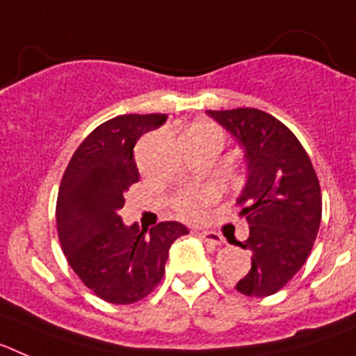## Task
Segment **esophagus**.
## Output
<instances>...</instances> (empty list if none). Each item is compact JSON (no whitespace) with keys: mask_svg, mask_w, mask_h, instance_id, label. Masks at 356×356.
<instances>
[{"mask_svg":"<svg viewBox=\"0 0 356 356\" xmlns=\"http://www.w3.org/2000/svg\"><path fill=\"white\" fill-rule=\"evenodd\" d=\"M197 235H200L201 238L205 242H210V244H213V246H222L225 244V238H222V235H219L217 232H210V229H201V232H197Z\"/></svg>","mask_w":356,"mask_h":356,"instance_id":"obj_1","label":"esophagus"}]
</instances>
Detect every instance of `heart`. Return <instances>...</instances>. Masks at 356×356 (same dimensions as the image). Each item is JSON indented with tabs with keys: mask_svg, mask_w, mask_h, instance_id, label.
I'll list each match as a JSON object with an SVG mask.
<instances>
[{
	"mask_svg": "<svg viewBox=\"0 0 356 356\" xmlns=\"http://www.w3.org/2000/svg\"><path fill=\"white\" fill-rule=\"evenodd\" d=\"M187 134L213 135V137H219V139L222 140L221 130L217 127H213V124H209V122L196 124V127L191 128ZM219 197H221V188L217 187V185H197V187H188L180 191V193L176 194L171 200V207L181 219H187V221H200L201 217L205 216L207 209H209L212 203H216Z\"/></svg>",
	"mask_w": 356,
	"mask_h": 356,
	"instance_id": "obj_1",
	"label": "heart"
}]
</instances>
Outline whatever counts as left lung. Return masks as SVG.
Wrapping results in <instances>:
<instances>
[{
  "mask_svg": "<svg viewBox=\"0 0 356 356\" xmlns=\"http://www.w3.org/2000/svg\"><path fill=\"white\" fill-rule=\"evenodd\" d=\"M246 151L248 184L238 216L250 237L251 269L235 289L251 298L276 294L307 262L323 213L321 187L310 156L284 122L264 110H209Z\"/></svg>",
  "mask_w": 356,
  "mask_h": 356,
  "instance_id": "obj_1",
  "label": "left lung"
}]
</instances>
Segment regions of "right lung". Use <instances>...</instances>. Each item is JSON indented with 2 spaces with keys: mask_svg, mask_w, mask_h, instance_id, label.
<instances>
[{
  "mask_svg": "<svg viewBox=\"0 0 356 356\" xmlns=\"http://www.w3.org/2000/svg\"><path fill=\"white\" fill-rule=\"evenodd\" d=\"M165 114H127L94 128L78 146L56 197V232L72 271L97 298L114 305L144 300L162 282L172 242L188 234L163 221L140 229L122 225L119 210L139 181L134 147Z\"/></svg>",
  "mask_w": 356,
  "mask_h": 356,
  "instance_id": "obj_1",
  "label": "right lung"
}]
</instances>
